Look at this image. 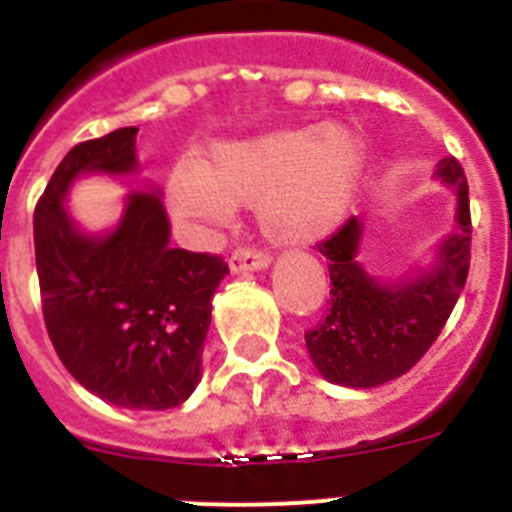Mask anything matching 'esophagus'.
I'll return each mask as SVG.
<instances>
[{"label":"esophagus","mask_w":512,"mask_h":512,"mask_svg":"<svg viewBox=\"0 0 512 512\" xmlns=\"http://www.w3.org/2000/svg\"><path fill=\"white\" fill-rule=\"evenodd\" d=\"M269 264H271L269 256L261 251H253V248H238V251H235L228 261V266L233 274H246V271L269 269Z\"/></svg>","instance_id":"esophagus-1"}]
</instances>
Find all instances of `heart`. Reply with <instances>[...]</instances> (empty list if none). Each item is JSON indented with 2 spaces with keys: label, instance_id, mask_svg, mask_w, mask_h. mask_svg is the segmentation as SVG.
I'll return each instance as SVG.
<instances>
[{
  "label": "heart",
  "instance_id": "heart-1",
  "mask_svg": "<svg viewBox=\"0 0 512 512\" xmlns=\"http://www.w3.org/2000/svg\"><path fill=\"white\" fill-rule=\"evenodd\" d=\"M364 140L346 122L277 128L217 140L202 158H179L166 176V207L197 238L256 202L259 225L279 246H310L336 233L364 176Z\"/></svg>",
  "mask_w": 512,
  "mask_h": 512
}]
</instances>
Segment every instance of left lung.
<instances>
[{
  "label": "left lung",
  "mask_w": 512,
  "mask_h": 512,
  "mask_svg": "<svg viewBox=\"0 0 512 512\" xmlns=\"http://www.w3.org/2000/svg\"><path fill=\"white\" fill-rule=\"evenodd\" d=\"M454 192V228L433 259L410 277L382 282L361 266L364 223L351 217L320 246L328 259V315L305 333L312 364L328 382L369 390L402 377L431 348L449 320L469 274V187L456 158H441L433 174Z\"/></svg>",
  "instance_id": "obj_1"
}]
</instances>
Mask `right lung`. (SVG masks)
Instances as JSON below:
<instances>
[{"instance_id":"obj_1","label":"right lung","mask_w":512,"mask_h":512,"mask_svg":"<svg viewBox=\"0 0 512 512\" xmlns=\"http://www.w3.org/2000/svg\"><path fill=\"white\" fill-rule=\"evenodd\" d=\"M138 128L71 148L35 207L43 318L71 377L125 410L182 405L202 377L220 256L171 248L158 189L125 194L112 228L89 233L66 210L81 176H135Z\"/></svg>"}]
</instances>
